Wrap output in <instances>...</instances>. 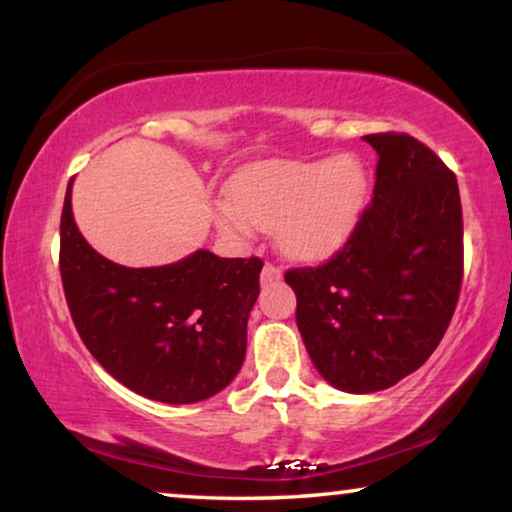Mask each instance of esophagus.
<instances>
[{"mask_svg": "<svg viewBox=\"0 0 512 512\" xmlns=\"http://www.w3.org/2000/svg\"><path fill=\"white\" fill-rule=\"evenodd\" d=\"M279 277H282V268H279L277 263L265 261L263 270H261V282L268 284V282H275V279H279Z\"/></svg>", "mask_w": 512, "mask_h": 512, "instance_id": "1", "label": "esophagus"}]
</instances>
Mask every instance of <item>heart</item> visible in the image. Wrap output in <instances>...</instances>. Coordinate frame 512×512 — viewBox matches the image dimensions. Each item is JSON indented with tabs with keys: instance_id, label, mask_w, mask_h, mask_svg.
I'll return each instance as SVG.
<instances>
[{
	"instance_id": "1",
	"label": "heart",
	"mask_w": 512,
	"mask_h": 512,
	"mask_svg": "<svg viewBox=\"0 0 512 512\" xmlns=\"http://www.w3.org/2000/svg\"><path fill=\"white\" fill-rule=\"evenodd\" d=\"M216 219L230 235L275 228L286 254L324 258L347 242L368 193L359 158L268 160L235 174Z\"/></svg>"
}]
</instances>
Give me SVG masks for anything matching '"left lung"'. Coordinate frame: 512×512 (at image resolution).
Here are the masks:
<instances>
[{
	"label": "left lung",
	"mask_w": 512,
	"mask_h": 512,
	"mask_svg": "<svg viewBox=\"0 0 512 512\" xmlns=\"http://www.w3.org/2000/svg\"><path fill=\"white\" fill-rule=\"evenodd\" d=\"M363 139L377 151L373 200L326 263L284 275L312 363L352 394L387 389L429 359L464 279L454 172L405 132Z\"/></svg>",
	"instance_id": "1"
}]
</instances>
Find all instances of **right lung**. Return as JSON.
<instances>
[{"label":"right lung","mask_w":512,"mask_h":512,"mask_svg":"<svg viewBox=\"0 0 512 512\" xmlns=\"http://www.w3.org/2000/svg\"><path fill=\"white\" fill-rule=\"evenodd\" d=\"M263 261L195 251L160 268H125L83 240L72 181L60 216V277L83 345L125 387L184 405L219 394L247 352Z\"/></svg>","instance_id":"1"}]
</instances>
